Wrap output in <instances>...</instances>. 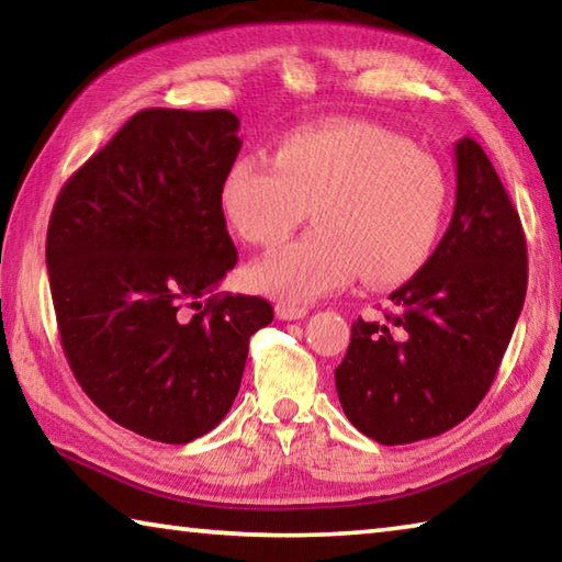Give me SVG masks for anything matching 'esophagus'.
<instances>
[{
  "label": "esophagus",
  "mask_w": 562,
  "mask_h": 562,
  "mask_svg": "<svg viewBox=\"0 0 562 562\" xmlns=\"http://www.w3.org/2000/svg\"><path fill=\"white\" fill-rule=\"evenodd\" d=\"M274 312H278V317L290 322V319H302L304 315H307V307H300V304H284L280 302L278 307H274Z\"/></svg>",
  "instance_id": "esophagus-1"
}]
</instances>
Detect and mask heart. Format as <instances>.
Wrapping results in <instances>:
<instances>
[{"label":"heart","mask_w":562,"mask_h":562,"mask_svg":"<svg viewBox=\"0 0 562 562\" xmlns=\"http://www.w3.org/2000/svg\"><path fill=\"white\" fill-rule=\"evenodd\" d=\"M451 186L439 158L367 121L284 136L274 158L250 150L225 170L221 207L243 240L278 245L312 211L315 231L250 265L247 280L284 304H307L361 272L394 288L426 268L441 240Z\"/></svg>","instance_id":"heart-1"}]
</instances>
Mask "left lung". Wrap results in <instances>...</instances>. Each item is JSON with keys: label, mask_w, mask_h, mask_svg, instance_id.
<instances>
[{"label": "left lung", "mask_w": 562, "mask_h": 562, "mask_svg": "<svg viewBox=\"0 0 562 562\" xmlns=\"http://www.w3.org/2000/svg\"><path fill=\"white\" fill-rule=\"evenodd\" d=\"M528 288L518 211L473 138L456 144V205L426 268L389 294L384 322L357 319L335 369L339 404L384 446L461 424L496 379Z\"/></svg>", "instance_id": "1"}]
</instances>
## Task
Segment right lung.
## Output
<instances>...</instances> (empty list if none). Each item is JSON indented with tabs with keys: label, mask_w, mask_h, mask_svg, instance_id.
Returning <instances> with one entry per match:
<instances>
[{
	"label": "right lung",
	"mask_w": 562,
	"mask_h": 562,
	"mask_svg": "<svg viewBox=\"0 0 562 562\" xmlns=\"http://www.w3.org/2000/svg\"><path fill=\"white\" fill-rule=\"evenodd\" d=\"M235 113L144 109L66 180L46 231L64 355L83 392L146 439L188 443L223 422L272 304L215 292L237 250L221 183Z\"/></svg>",
	"instance_id": "add662e5"
}]
</instances>
